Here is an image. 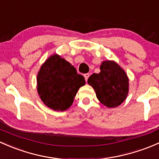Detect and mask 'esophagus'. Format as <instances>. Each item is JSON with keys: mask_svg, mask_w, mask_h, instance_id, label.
<instances>
[{"mask_svg": "<svg viewBox=\"0 0 159 159\" xmlns=\"http://www.w3.org/2000/svg\"><path fill=\"white\" fill-rule=\"evenodd\" d=\"M89 76V73H86V74H84V77H85V80H86V81H87Z\"/></svg>", "mask_w": 159, "mask_h": 159, "instance_id": "obj_1", "label": "esophagus"}]
</instances>
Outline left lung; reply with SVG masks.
<instances>
[{"mask_svg":"<svg viewBox=\"0 0 159 159\" xmlns=\"http://www.w3.org/2000/svg\"><path fill=\"white\" fill-rule=\"evenodd\" d=\"M129 80L125 70L114 60H104L100 73H93L88 84L93 88L99 102L108 108L122 104L129 93Z\"/></svg>","mask_w":159,"mask_h":159,"instance_id":"8db88e82","label":"left lung"}]
</instances>
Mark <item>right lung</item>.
<instances>
[{
    "label": "right lung",
    "instance_id": "obj_1",
    "mask_svg": "<svg viewBox=\"0 0 159 159\" xmlns=\"http://www.w3.org/2000/svg\"><path fill=\"white\" fill-rule=\"evenodd\" d=\"M86 84L84 77L61 56L51 55L37 73V89L46 106L54 111H65L73 104L76 93Z\"/></svg>",
    "mask_w": 159,
    "mask_h": 159
}]
</instances>
